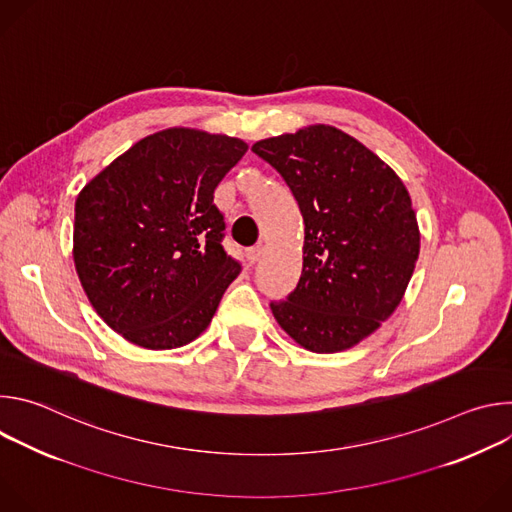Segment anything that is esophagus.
Segmentation results:
<instances>
[{"instance_id":"esophagus-1","label":"esophagus","mask_w":512,"mask_h":512,"mask_svg":"<svg viewBox=\"0 0 512 512\" xmlns=\"http://www.w3.org/2000/svg\"><path fill=\"white\" fill-rule=\"evenodd\" d=\"M261 255H263V247H261V245L251 247V249L247 251V261L253 265V263H257V261L261 259Z\"/></svg>"}]
</instances>
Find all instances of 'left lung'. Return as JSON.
<instances>
[{"mask_svg":"<svg viewBox=\"0 0 512 512\" xmlns=\"http://www.w3.org/2000/svg\"><path fill=\"white\" fill-rule=\"evenodd\" d=\"M294 192L304 216L302 275L277 324L318 354L371 336L401 304L419 257L409 192L367 145L316 123L251 148Z\"/></svg>","mask_w":512,"mask_h":512,"instance_id":"left-lung-1","label":"left lung"}]
</instances>
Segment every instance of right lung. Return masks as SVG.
I'll use <instances>...</instances> for the list:
<instances>
[{"label": "right lung", "instance_id": "1", "mask_svg": "<svg viewBox=\"0 0 512 512\" xmlns=\"http://www.w3.org/2000/svg\"><path fill=\"white\" fill-rule=\"evenodd\" d=\"M247 148L223 133L162 129L79 192L72 259L95 312L131 344L180 348L208 328L241 271L221 245L214 188Z\"/></svg>", "mask_w": 512, "mask_h": 512}]
</instances>
